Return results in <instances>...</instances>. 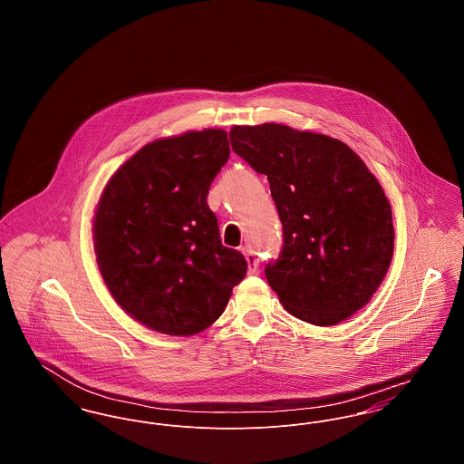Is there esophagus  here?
Listing matches in <instances>:
<instances>
[{
  "instance_id": "1",
  "label": "esophagus",
  "mask_w": 464,
  "mask_h": 464,
  "mask_svg": "<svg viewBox=\"0 0 464 464\" xmlns=\"http://www.w3.org/2000/svg\"><path fill=\"white\" fill-rule=\"evenodd\" d=\"M243 254H245L246 263H248V273H250V275L257 273V266H259L257 256H256L252 250H248V248H243Z\"/></svg>"
}]
</instances>
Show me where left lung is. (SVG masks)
Returning <instances> with one entry per match:
<instances>
[{
    "instance_id": "8db88e82",
    "label": "left lung",
    "mask_w": 464,
    "mask_h": 464,
    "mask_svg": "<svg viewBox=\"0 0 464 464\" xmlns=\"http://www.w3.org/2000/svg\"><path fill=\"white\" fill-rule=\"evenodd\" d=\"M233 151L269 182L284 245L266 278L290 314L335 325L363 308L393 256L392 207L344 142L265 123L233 127Z\"/></svg>"
}]
</instances>
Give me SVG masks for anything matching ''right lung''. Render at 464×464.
I'll use <instances>...</instances> for the list:
<instances>
[{"label": "right lung", "instance_id": "right-lung-1", "mask_svg": "<svg viewBox=\"0 0 464 464\" xmlns=\"http://www.w3.org/2000/svg\"><path fill=\"white\" fill-rule=\"evenodd\" d=\"M229 158L219 129L160 139L111 177L93 238L101 275L137 322L170 335L212 325L246 275L207 203Z\"/></svg>", "mask_w": 464, "mask_h": 464}]
</instances>
